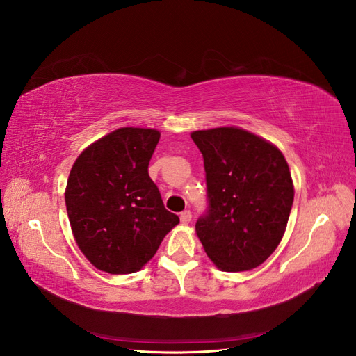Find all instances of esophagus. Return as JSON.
I'll list each match as a JSON object with an SVG mask.
<instances>
[{
  "label": "esophagus",
  "instance_id": "34e87169",
  "mask_svg": "<svg viewBox=\"0 0 356 356\" xmlns=\"http://www.w3.org/2000/svg\"><path fill=\"white\" fill-rule=\"evenodd\" d=\"M191 219H192V213L189 210H185V211L180 213V222L181 223H189Z\"/></svg>",
  "mask_w": 356,
  "mask_h": 356
}]
</instances>
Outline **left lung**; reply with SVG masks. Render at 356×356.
Segmentation results:
<instances>
[{
    "mask_svg": "<svg viewBox=\"0 0 356 356\" xmlns=\"http://www.w3.org/2000/svg\"><path fill=\"white\" fill-rule=\"evenodd\" d=\"M191 137L204 158L209 207L195 231L207 257L222 271L261 266L279 246L292 209L285 156L236 127L194 131Z\"/></svg>",
    "mask_w": 356,
    "mask_h": 356,
    "instance_id": "left-lung-1",
    "label": "left lung"
}]
</instances>
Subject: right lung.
Masks as SVG:
<instances>
[{
	"mask_svg": "<svg viewBox=\"0 0 356 356\" xmlns=\"http://www.w3.org/2000/svg\"><path fill=\"white\" fill-rule=\"evenodd\" d=\"M152 128H119L88 146L70 171L65 206L79 249L110 274L141 270L179 223L149 177Z\"/></svg>",
	"mask_w": 356,
	"mask_h": 356,
	"instance_id": "right-lung-1",
	"label": "right lung"
}]
</instances>
